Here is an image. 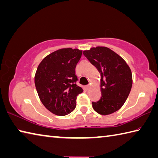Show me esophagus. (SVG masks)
<instances>
[{
  "instance_id": "34e87169",
  "label": "esophagus",
  "mask_w": 158,
  "mask_h": 158,
  "mask_svg": "<svg viewBox=\"0 0 158 158\" xmlns=\"http://www.w3.org/2000/svg\"><path fill=\"white\" fill-rule=\"evenodd\" d=\"M90 88V84H88V85H85V90H89V88Z\"/></svg>"
}]
</instances>
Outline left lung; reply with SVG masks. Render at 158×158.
I'll list each match as a JSON object with an SVG mask.
<instances>
[{"label": "left lung", "instance_id": "8db88e82", "mask_svg": "<svg viewBox=\"0 0 158 158\" xmlns=\"http://www.w3.org/2000/svg\"><path fill=\"white\" fill-rule=\"evenodd\" d=\"M83 54L101 75L102 97L98 102H92L93 109L102 115L114 113L124 105L131 92V68L121 56L106 47L92 48Z\"/></svg>", "mask_w": 158, "mask_h": 158}]
</instances>
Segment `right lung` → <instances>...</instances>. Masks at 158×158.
<instances>
[{
  "instance_id": "add662e5",
  "label": "right lung",
  "mask_w": 158,
  "mask_h": 158,
  "mask_svg": "<svg viewBox=\"0 0 158 158\" xmlns=\"http://www.w3.org/2000/svg\"><path fill=\"white\" fill-rule=\"evenodd\" d=\"M82 50L62 48L48 54L40 63L34 77L37 93L42 104L54 114L64 116L76 107L83 89L76 84L75 68Z\"/></svg>"
}]
</instances>
